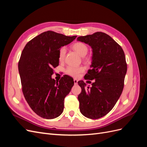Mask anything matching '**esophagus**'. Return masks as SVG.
<instances>
[{"label":"esophagus","instance_id":"1","mask_svg":"<svg viewBox=\"0 0 147 147\" xmlns=\"http://www.w3.org/2000/svg\"><path fill=\"white\" fill-rule=\"evenodd\" d=\"M74 82L75 84H78V80H77V79H74Z\"/></svg>","mask_w":147,"mask_h":147}]
</instances>
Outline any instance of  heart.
Segmentation results:
<instances>
[{"label":"heart","instance_id":"b5f03b06","mask_svg":"<svg viewBox=\"0 0 147 147\" xmlns=\"http://www.w3.org/2000/svg\"><path fill=\"white\" fill-rule=\"evenodd\" d=\"M72 48L73 50L76 51L79 56L81 57H84L86 55L88 51V48L86 46V44L82 42H77L73 44L72 46ZM66 53V49L65 47H62L59 52V59L61 61H63L65 56ZM84 71V68L82 67H72V66H69L65 70V72L68 75L72 76L74 77H78L79 75Z\"/></svg>","mask_w":147,"mask_h":147}]
</instances>
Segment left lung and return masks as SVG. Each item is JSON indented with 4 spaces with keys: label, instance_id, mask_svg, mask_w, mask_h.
<instances>
[{
    "label": "left lung",
    "instance_id": "left-lung-1",
    "mask_svg": "<svg viewBox=\"0 0 147 147\" xmlns=\"http://www.w3.org/2000/svg\"><path fill=\"white\" fill-rule=\"evenodd\" d=\"M77 41L92 48L91 69L84 78L94 80L92 86H88L87 90L83 81L78 82L82 88L78 96L80 110L84 117L98 119L113 108L121 94L127 72L125 55L120 45L104 32L80 36Z\"/></svg>",
    "mask_w": 147,
    "mask_h": 147
}]
</instances>
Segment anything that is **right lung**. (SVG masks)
I'll use <instances>...</instances> for the list:
<instances>
[{
	"mask_svg": "<svg viewBox=\"0 0 147 147\" xmlns=\"http://www.w3.org/2000/svg\"><path fill=\"white\" fill-rule=\"evenodd\" d=\"M76 37L48 30L30 40L22 51L18 63L22 90L30 107L42 118L53 119L63 112L74 80L65 75L57 82L51 75L59 65L61 48Z\"/></svg>",
	"mask_w": 147,
	"mask_h": 147,
	"instance_id": "add662e5",
	"label": "right lung"
}]
</instances>
